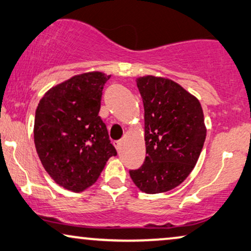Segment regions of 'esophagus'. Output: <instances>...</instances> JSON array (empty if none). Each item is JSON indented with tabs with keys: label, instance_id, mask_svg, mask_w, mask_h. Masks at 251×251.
I'll use <instances>...</instances> for the list:
<instances>
[{
	"label": "esophagus",
	"instance_id": "1",
	"mask_svg": "<svg viewBox=\"0 0 251 251\" xmlns=\"http://www.w3.org/2000/svg\"><path fill=\"white\" fill-rule=\"evenodd\" d=\"M114 146L117 151H119L122 149V146H123V141L122 140H117V141H114Z\"/></svg>",
	"mask_w": 251,
	"mask_h": 251
}]
</instances>
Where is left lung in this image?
I'll use <instances>...</instances> for the list:
<instances>
[{"label": "left lung", "instance_id": "obj_1", "mask_svg": "<svg viewBox=\"0 0 251 251\" xmlns=\"http://www.w3.org/2000/svg\"><path fill=\"white\" fill-rule=\"evenodd\" d=\"M144 107L143 165L129 171L142 192H167L195 168L206 140L203 111L198 99L174 80L156 76L136 78Z\"/></svg>", "mask_w": 251, "mask_h": 251}]
</instances>
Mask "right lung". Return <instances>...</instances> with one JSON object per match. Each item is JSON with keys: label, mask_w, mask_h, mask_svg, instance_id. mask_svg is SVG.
Masks as SVG:
<instances>
[{"label": "right lung", "mask_w": 251, "mask_h": 251, "mask_svg": "<svg viewBox=\"0 0 251 251\" xmlns=\"http://www.w3.org/2000/svg\"><path fill=\"white\" fill-rule=\"evenodd\" d=\"M109 78L100 72L73 76L49 90L35 112L38 157L56 184L69 191L94 184L109 158L117 154L99 116Z\"/></svg>", "instance_id": "1"}]
</instances>
